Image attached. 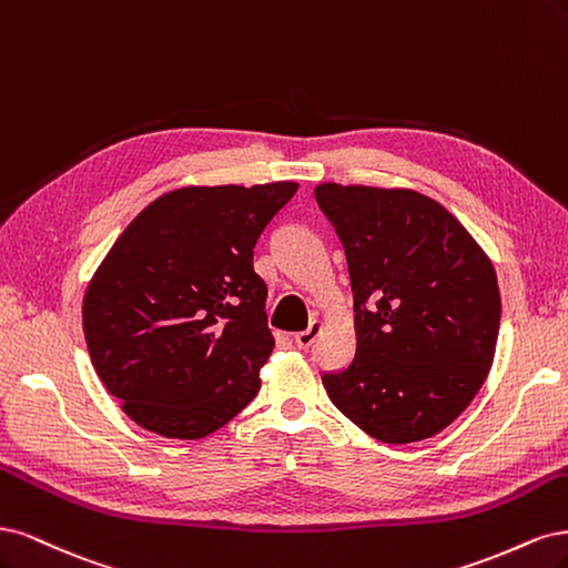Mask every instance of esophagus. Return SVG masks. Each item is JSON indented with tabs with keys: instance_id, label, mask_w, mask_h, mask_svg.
<instances>
[{
	"instance_id": "esophagus-1",
	"label": "esophagus",
	"mask_w": 568,
	"mask_h": 568,
	"mask_svg": "<svg viewBox=\"0 0 568 568\" xmlns=\"http://www.w3.org/2000/svg\"><path fill=\"white\" fill-rule=\"evenodd\" d=\"M321 327H323V323H321V321H311L306 331L295 333V342H297L300 349H308V346L314 344V339H316V337H318V333H321Z\"/></svg>"
}]
</instances>
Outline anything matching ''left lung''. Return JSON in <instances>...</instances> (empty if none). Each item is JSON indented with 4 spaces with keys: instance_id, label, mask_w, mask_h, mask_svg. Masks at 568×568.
Returning a JSON list of instances; mask_svg holds the SVG:
<instances>
[{
    "instance_id": "obj_1",
    "label": "left lung",
    "mask_w": 568,
    "mask_h": 568,
    "mask_svg": "<svg viewBox=\"0 0 568 568\" xmlns=\"http://www.w3.org/2000/svg\"><path fill=\"white\" fill-rule=\"evenodd\" d=\"M314 195L344 245L356 314V356L323 373L325 392L377 442H423L471 404L490 371L496 268L423 193L321 184Z\"/></svg>"
}]
</instances>
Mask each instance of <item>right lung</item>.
I'll list each match as a JSON object with an SVG mask.
<instances>
[{
    "mask_svg": "<svg viewBox=\"0 0 568 568\" xmlns=\"http://www.w3.org/2000/svg\"><path fill=\"white\" fill-rule=\"evenodd\" d=\"M295 193V181L164 193L105 254L82 304L84 339L143 429L203 438L257 396L273 335L254 245Z\"/></svg>",
    "mask_w": 568,
    "mask_h": 568,
    "instance_id": "1",
    "label": "right lung"
}]
</instances>
